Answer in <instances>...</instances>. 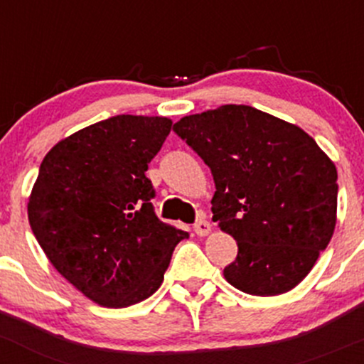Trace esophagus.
Returning a JSON list of instances; mask_svg holds the SVG:
<instances>
[{"label":"esophagus","mask_w":364,"mask_h":364,"mask_svg":"<svg viewBox=\"0 0 364 364\" xmlns=\"http://www.w3.org/2000/svg\"><path fill=\"white\" fill-rule=\"evenodd\" d=\"M193 230H195V233H197V235L205 237V235H209V233H211V223H209L208 220H198L197 223L193 225Z\"/></svg>","instance_id":"esophagus-1"}]
</instances>
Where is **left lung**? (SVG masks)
<instances>
[{
  "mask_svg": "<svg viewBox=\"0 0 364 364\" xmlns=\"http://www.w3.org/2000/svg\"><path fill=\"white\" fill-rule=\"evenodd\" d=\"M174 132L211 169L213 220L239 246L225 279L255 296L300 284L335 230L330 156L296 125L242 105L183 117Z\"/></svg>",
  "mask_w": 364,
  "mask_h": 364,
  "instance_id": "8db88e82",
  "label": "left lung"
}]
</instances>
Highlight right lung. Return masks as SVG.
Here are the masks:
<instances>
[{"mask_svg":"<svg viewBox=\"0 0 364 364\" xmlns=\"http://www.w3.org/2000/svg\"><path fill=\"white\" fill-rule=\"evenodd\" d=\"M166 117L117 114L59 141L31 190V230L55 270L101 307L160 288L188 233L162 223L144 172L169 136Z\"/></svg>","mask_w":364,"mask_h":364,"instance_id":"add662e5","label":"right lung"}]
</instances>
